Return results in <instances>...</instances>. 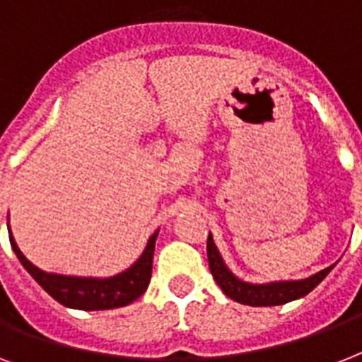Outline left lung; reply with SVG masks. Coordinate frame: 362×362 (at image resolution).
<instances>
[{
    "mask_svg": "<svg viewBox=\"0 0 362 362\" xmlns=\"http://www.w3.org/2000/svg\"><path fill=\"white\" fill-rule=\"evenodd\" d=\"M206 253H209L210 272L214 276L216 284L221 287V291L233 300L247 304V306H278V304H286L289 300L304 297L315 286H320L323 278L334 269V264H331V267H327L317 274L310 276L306 280L274 281V284L255 286V284H246V281L238 280L237 276H233L231 270L227 269L226 263H223V259H221L220 252L212 240V235H209Z\"/></svg>",
    "mask_w": 362,
    "mask_h": 362,
    "instance_id": "obj_1",
    "label": "left lung"
}]
</instances>
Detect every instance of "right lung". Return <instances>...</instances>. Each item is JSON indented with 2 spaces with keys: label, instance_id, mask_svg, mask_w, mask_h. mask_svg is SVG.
<instances>
[{
  "label": "right lung",
  "instance_id": "obj_1",
  "mask_svg": "<svg viewBox=\"0 0 362 362\" xmlns=\"http://www.w3.org/2000/svg\"><path fill=\"white\" fill-rule=\"evenodd\" d=\"M156 238L158 231L153 233L146 244V250L136 259L133 267L116 274L112 278H76V276H59L48 274L45 270L37 269L24 257L20 252L13 235H8L11 246H13L16 257L24 269L33 276V280L45 289L52 298L67 308L76 310H110L127 306L133 300L141 297L146 291L150 278H152V261L153 250H156Z\"/></svg>",
  "mask_w": 362,
  "mask_h": 362
}]
</instances>
